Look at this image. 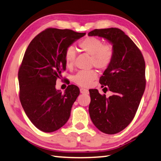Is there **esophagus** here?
<instances>
[{
    "label": "esophagus",
    "mask_w": 161,
    "mask_h": 161,
    "mask_svg": "<svg viewBox=\"0 0 161 161\" xmlns=\"http://www.w3.org/2000/svg\"><path fill=\"white\" fill-rule=\"evenodd\" d=\"M80 93H82V94H88L89 93V91L87 89H85V88H80Z\"/></svg>",
    "instance_id": "esophagus-1"
}]
</instances>
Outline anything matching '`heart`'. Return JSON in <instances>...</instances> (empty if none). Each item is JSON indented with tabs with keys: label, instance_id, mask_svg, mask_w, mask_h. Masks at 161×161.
Here are the masks:
<instances>
[{
	"label": "heart",
	"instance_id": "heart-1",
	"mask_svg": "<svg viewBox=\"0 0 161 161\" xmlns=\"http://www.w3.org/2000/svg\"><path fill=\"white\" fill-rule=\"evenodd\" d=\"M79 46L84 53L91 55V66L100 70L108 68L115 55L114 46L111 43H103L102 40L95 36H87L79 43ZM76 56L73 47H68L64 53L65 64L68 68H72ZM97 77L95 70H81L72 78L74 83L82 87H88L93 84Z\"/></svg>",
	"mask_w": 161,
	"mask_h": 161
}]
</instances>
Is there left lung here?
Here are the masks:
<instances>
[{
  "label": "left lung",
  "instance_id": "obj_1",
  "mask_svg": "<svg viewBox=\"0 0 161 161\" xmlns=\"http://www.w3.org/2000/svg\"><path fill=\"white\" fill-rule=\"evenodd\" d=\"M88 35L103 37L114 46V59L100 78L102 87L114 95L107 98L97 89L89 90L88 111L100 131L115 134L131 123L138 110L146 86L145 59L137 46L120 29H95Z\"/></svg>",
  "mask_w": 161,
  "mask_h": 161
}]
</instances>
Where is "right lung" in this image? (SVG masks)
<instances>
[{"instance_id":"right-lung-1","label":"right lung","mask_w":161,"mask_h":161,"mask_svg":"<svg viewBox=\"0 0 161 161\" xmlns=\"http://www.w3.org/2000/svg\"><path fill=\"white\" fill-rule=\"evenodd\" d=\"M86 33L49 28L37 35L25 50L19 69V99L30 120L46 133L55 131L70 118L79 88L68 85L64 93L55 88L66 70L64 53Z\"/></svg>"}]
</instances>
